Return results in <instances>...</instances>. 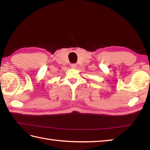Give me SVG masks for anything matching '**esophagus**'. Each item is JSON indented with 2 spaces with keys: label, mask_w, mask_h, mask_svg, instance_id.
Instances as JSON below:
<instances>
[{
  "label": "esophagus",
  "mask_w": 150,
  "mask_h": 150,
  "mask_svg": "<svg viewBox=\"0 0 150 150\" xmlns=\"http://www.w3.org/2000/svg\"><path fill=\"white\" fill-rule=\"evenodd\" d=\"M70 67H71V68H77V64H70Z\"/></svg>",
  "instance_id": "34e87169"
}]
</instances>
